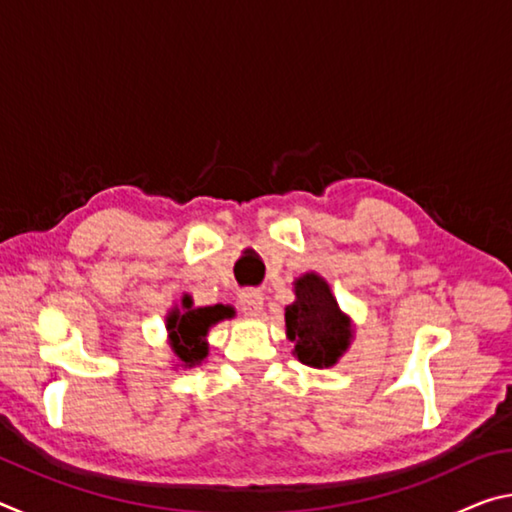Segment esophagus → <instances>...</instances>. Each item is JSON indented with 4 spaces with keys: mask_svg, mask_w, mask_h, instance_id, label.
Here are the masks:
<instances>
[{
    "mask_svg": "<svg viewBox=\"0 0 512 512\" xmlns=\"http://www.w3.org/2000/svg\"><path fill=\"white\" fill-rule=\"evenodd\" d=\"M239 307L246 316H257L264 307V296L257 289H246L239 293Z\"/></svg>",
    "mask_w": 512,
    "mask_h": 512,
    "instance_id": "obj_1",
    "label": "esophagus"
}]
</instances>
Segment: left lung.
Instances as JSON below:
<instances>
[{"mask_svg": "<svg viewBox=\"0 0 512 512\" xmlns=\"http://www.w3.org/2000/svg\"><path fill=\"white\" fill-rule=\"evenodd\" d=\"M296 302L284 309L287 336L293 354L311 368H329L343 357L352 341L350 318L339 309L329 284L316 273H305L293 282Z\"/></svg>", "mask_w": 512, "mask_h": 512, "instance_id": "left-lung-1", "label": "left lung"}]
</instances>
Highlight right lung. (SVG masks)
<instances>
[{"label":"right lung","mask_w":512,"mask_h":512,"mask_svg":"<svg viewBox=\"0 0 512 512\" xmlns=\"http://www.w3.org/2000/svg\"><path fill=\"white\" fill-rule=\"evenodd\" d=\"M235 316V309L225 305L194 307L189 296H183L180 307H173L167 316L169 345L185 368L198 366L207 357L205 336L210 327L223 318Z\"/></svg>","instance_id":"1"}]
</instances>
